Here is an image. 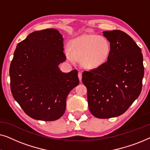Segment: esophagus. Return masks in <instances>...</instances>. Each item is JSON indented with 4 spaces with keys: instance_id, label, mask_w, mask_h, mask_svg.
Here are the masks:
<instances>
[{
    "instance_id": "esophagus-1",
    "label": "esophagus",
    "mask_w": 150,
    "mask_h": 150,
    "mask_svg": "<svg viewBox=\"0 0 150 150\" xmlns=\"http://www.w3.org/2000/svg\"><path fill=\"white\" fill-rule=\"evenodd\" d=\"M79 79L80 80V81H82V73L81 72H79Z\"/></svg>"
}]
</instances>
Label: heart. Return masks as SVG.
I'll return each mask as SVG.
<instances>
[{
    "mask_svg": "<svg viewBox=\"0 0 150 150\" xmlns=\"http://www.w3.org/2000/svg\"><path fill=\"white\" fill-rule=\"evenodd\" d=\"M67 59L71 63L83 61L89 69H97L107 62L110 54V44L107 39L98 35H85L71 42V48L65 49Z\"/></svg>",
    "mask_w": 150,
    "mask_h": 150,
    "instance_id": "heart-1",
    "label": "heart"
}]
</instances>
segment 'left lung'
<instances>
[{"instance_id": "1", "label": "left lung", "mask_w": 150, "mask_h": 150, "mask_svg": "<svg viewBox=\"0 0 150 150\" xmlns=\"http://www.w3.org/2000/svg\"><path fill=\"white\" fill-rule=\"evenodd\" d=\"M110 54L99 68L83 73L88 106L97 118L120 116L140 95L144 76L141 50L132 38L120 30L104 31Z\"/></svg>"}]
</instances>
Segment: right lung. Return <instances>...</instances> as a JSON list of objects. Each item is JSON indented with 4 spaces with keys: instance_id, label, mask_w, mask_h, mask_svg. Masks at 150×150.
I'll list each match as a JSON object with an SVG mask.
<instances>
[{
    "instance_id": "right-lung-1",
    "label": "right lung",
    "mask_w": 150,
    "mask_h": 150,
    "mask_svg": "<svg viewBox=\"0 0 150 150\" xmlns=\"http://www.w3.org/2000/svg\"><path fill=\"white\" fill-rule=\"evenodd\" d=\"M63 38L54 28L38 30L17 45L10 65L13 97L37 120L54 121L64 114L69 92L79 85L76 69L64 73Z\"/></svg>"
}]
</instances>
